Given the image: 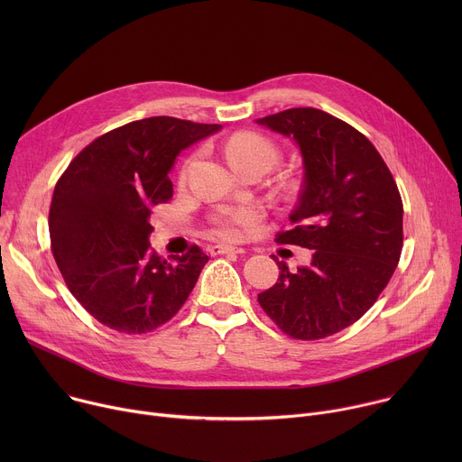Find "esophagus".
Masks as SVG:
<instances>
[{"label":"esophagus","mask_w":462,"mask_h":462,"mask_svg":"<svg viewBox=\"0 0 462 462\" xmlns=\"http://www.w3.org/2000/svg\"><path fill=\"white\" fill-rule=\"evenodd\" d=\"M210 254H212V255H219V254H245V248L221 243V245H212V246H210Z\"/></svg>","instance_id":"1"}]
</instances>
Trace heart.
<instances>
[{"label": "heart", "instance_id": "heart-1", "mask_svg": "<svg viewBox=\"0 0 462 462\" xmlns=\"http://www.w3.org/2000/svg\"><path fill=\"white\" fill-rule=\"evenodd\" d=\"M225 155L234 170H243L248 166H267L271 170L278 162L280 152L271 139L252 134V131H241V134L230 137L225 146ZM184 175L186 168L182 170L180 179H184ZM259 217L261 210L257 207H236L217 216L214 232L219 237L239 239Z\"/></svg>", "mask_w": 462, "mask_h": 462}]
</instances>
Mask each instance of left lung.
I'll list each match as a JSON object with an SVG mask.
<instances>
[{
  "mask_svg": "<svg viewBox=\"0 0 462 462\" xmlns=\"http://www.w3.org/2000/svg\"><path fill=\"white\" fill-rule=\"evenodd\" d=\"M292 137L303 184L291 230L276 243L312 252L307 267L274 261L280 278L257 301L296 340H321L360 319L376 301L402 252V197L387 164L358 129L314 107L255 120Z\"/></svg>",
  "mask_w": 462,
  "mask_h": 462,
  "instance_id": "obj_1",
  "label": "left lung"
}]
</instances>
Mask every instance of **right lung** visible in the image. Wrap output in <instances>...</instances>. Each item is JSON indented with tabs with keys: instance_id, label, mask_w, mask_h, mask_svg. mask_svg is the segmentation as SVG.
Returning <instances> with one entry per match:
<instances>
[{
	"instance_id": "add662e5",
	"label": "right lung",
	"mask_w": 462,
	"mask_h": 462,
	"mask_svg": "<svg viewBox=\"0 0 462 462\" xmlns=\"http://www.w3.org/2000/svg\"><path fill=\"white\" fill-rule=\"evenodd\" d=\"M219 129L173 116L129 122L95 139L58 179L49 210L54 261L71 294L113 331H155L199 280L208 255L197 245L159 255L150 216L171 199L175 157Z\"/></svg>"
}]
</instances>
